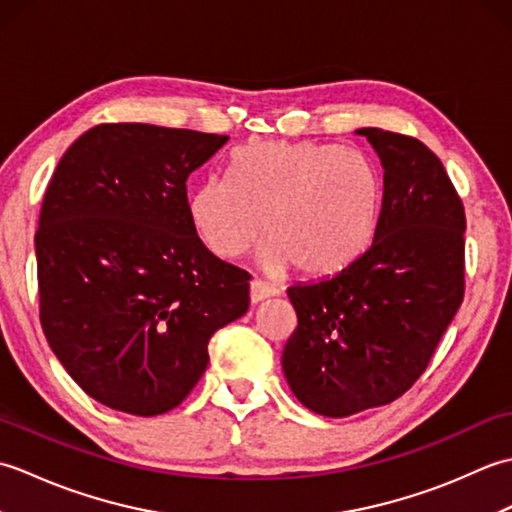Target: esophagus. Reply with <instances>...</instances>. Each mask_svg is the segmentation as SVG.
I'll return each instance as SVG.
<instances>
[{"instance_id":"esophagus-1","label":"esophagus","mask_w":512,"mask_h":512,"mask_svg":"<svg viewBox=\"0 0 512 512\" xmlns=\"http://www.w3.org/2000/svg\"><path fill=\"white\" fill-rule=\"evenodd\" d=\"M277 295V288L275 286H270L268 281H264V279H250V301L253 303H259V301H264V299H268V297H275Z\"/></svg>"}]
</instances>
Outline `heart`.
<instances>
[{"label": "heart", "instance_id": "heart-1", "mask_svg": "<svg viewBox=\"0 0 512 512\" xmlns=\"http://www.w3.org/2000/svg\"><path fill=\"white\" fill-rule=\"evenodd\" d=\"M383 180L372 160L332 143H259L239 149L231 178L211 173L189 198L191 222L217 257L235 259L262 231V262L328 277L372 244Z\"/></svg>", "mask_w": 512, "mask_h": 512}]
</instances>
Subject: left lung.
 Here are the masks:
<instances>
[{"mask_svg":"<svg viewBox=\"0 0 512 512\" xmlns=\"http://www.w3.org/2000/svg\"><path fill=\"white\" fill-rule=\"evenodd\" d=\"M385 169L374 242L330 279L290 286L297 330L284 347L288 385L328 418L383 407L427 369L464 299V204L418 138L356 129Z\"/></svg>","mask_w":512,"mask_h":512,"instance_id":"left-lung-1","label":"left lung"}]
</instances>
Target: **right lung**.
Returning a JSON list of instances; mask_svg holds the SVG:
<instances>
[{
	"label": "right lung",
	"mask_w": 512,
	"mask_h": 512,
	"mask_svg": "<svg viewBox=\"0 0 512 512\" xmlns=\"http://www.w3.org/2000/svg\"><path fill=\"white\" fill-rule=\"evenodd\" d=\"M228 136L103 123L59 160L35 235L43 334L76 385L134 416L167 413L248 310L246 270L195 233L187 178Z\"/></svg>",
	"instance_id": "1"
}]
</instances>
